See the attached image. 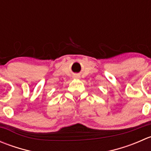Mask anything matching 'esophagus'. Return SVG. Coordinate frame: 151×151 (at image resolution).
<instances>
[{"label": "esophagus", "instance_id": "1", "mask_svg": "<svg viewBox=\"0 0 151 151\" xmlns=\"http://www.w3.org/2000/svg\"><path fill=\"white\" fill-rule=\"evenodd\" d=\"M75 77V78H77V79H79V78H80V76H79V75H76L75 76V77Z\"/></svg>", "mask_w": 151, "mask_h": 151}]
</instances>
